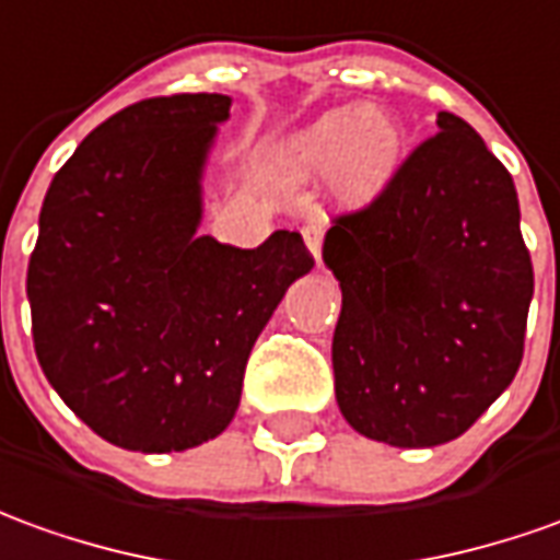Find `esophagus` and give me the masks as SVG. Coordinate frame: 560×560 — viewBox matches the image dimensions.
I'll list each match as a JSON object with an SVG mask.
<instances>
[{"label":"esophagus","mask_w":560,"mask_h":560,"mask_svg":"<svg viewBox=\"0 0 560 560\" xmlns=\"http://www.w3.org/2000/svg\"><path fill=\"white\" fill-rule=\"evenodd\" d=\"M303 240H306L308 252L315 254V260H318V267H320V242H324V226H320L318 221H308V224L303 226Z\"/></svg>","instance_id":"34e87169"}]
</instances>
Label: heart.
<instances>
[{
	"mask_svg": "<svg viewBox=\"0 0 560 560\" xmlns=\"http://www.w3.org/2000/svg\"><path fill=\"white\" fill-rule=\"evenodd\" d=\"M400 130L382 108L330 112L281 144L279 172L293 182L334 175L336 194L351 202L375 197L400 166Z\"/></svg>",
	"mask_w": 560,
	"mask_h": 560,
	"instance_id": "obj_1",
	"label": "heart"
}]
</instances>
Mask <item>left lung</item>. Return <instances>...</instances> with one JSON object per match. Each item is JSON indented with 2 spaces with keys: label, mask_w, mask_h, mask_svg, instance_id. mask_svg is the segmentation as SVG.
<instances>
[{
  "label": "left lung",
  "mask_w": 560,
  "mask_h": 560,
  "mask_svg": "<svg viewBox=\"0 0 560 560\" xmlns=\"http://www.w3.org/2000/svg\"><path fill=\"white\" fill-rule=\"evenodd\" d=\"M436 127L324 240L342 288L336 402L400 448L457 440L510 388L534 296L512 175L467 120L440 112Z\"/></svg>",
  "instance_id": "left-lung-1"
}]
</instances>
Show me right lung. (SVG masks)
Here are the masks:
<instances>
[{
  "mask_svg": "<svg viewBox=\"0 0 560 560\" xmlns=\"http://www.w3.org/2000/svg\"><path fill=\"white\" fill-rule=\"evenodd\" d=\"M230 96L127 105L54 175L26 296L38 363L93 433L185 452L233 421L245 363L291 281L315 267L300 233L260 248L197 236L199 175Z\"/></svg>",
  "mask_w": 560,
  "mask_h": 560,
  "instance_id": "right-lung-1",
  "label": "right lung"
}]
</instances>
